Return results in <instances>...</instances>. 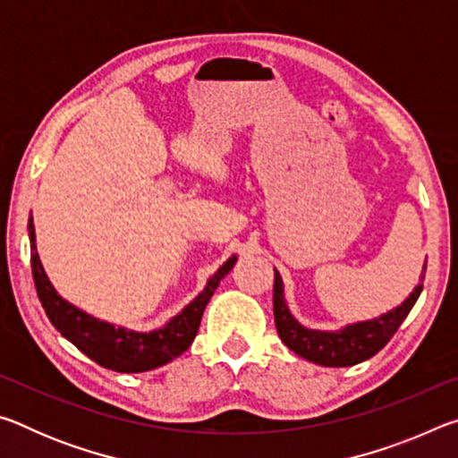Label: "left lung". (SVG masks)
<instances>
[{
    "mask_svg": "<svg viewBox=\"0 0 458 458\" xmlns=\"http://www.w3.org/2000/svg\"><path fill=\"white\" fill-rule=\"evenodd\" d=\"M426 265L422 268L420 281H424ZM422 293V283L410 293V297L400 307L392 309L384 315L369 321H360L339 331H317L307 329L291 315L284 301L283 278L275 268V289H273V307L275 323L278 337L301 358L325 368H345L369 360L392 339L398 331L402 321L412 311L414 303Z\"/></svg>",
    "mask_w": 458,
    "mask_h": 458,
    "instance_id": "8db88e82",
    "label": "left lung"
}]
</instances>
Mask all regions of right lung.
Instances as JSON below:
<instances>
[{
	"label": "right lung",
	"instance_id": "1",
	"mask_svg": "<svg viewBox=\"0 0 458 458\" xmlns=\"http://www.w3.org/2000/svg\"><path fill=\"white\" fill-rule=\"evenodd\" d=\"M28 236L30 248H32V276L36 284L38 299L48 315L50 323L64 335L71 344L89 355L92 361L106 369L121 371V374H139V371H149L159 366H165L177 355H182L191 341L196 339L201 315L208 301L212 299L214 291L224 276H226L232 267H234L236 257L228 259L216 273L208 278L204 286L191 303L182 309L174 319H169L161 329L149 333L129 331L125 327H114V325L95 319L89 313L81 311L60 297L54 289L50 278L46 276V270L38 257L36 250V230L34 220L30 216L28 220Z\"/></svg>",
	"mask_w": 458,
	"mask_h": 458
}]
</instances>
